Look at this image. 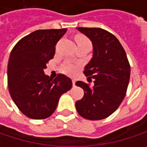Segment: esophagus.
<instances>
[{"instance_id":"obj_1","label":"esophagus","mask_w":147,"mask_h":147,"mask_svg":"<svg viewBox=\"0 0 147 147\" xmlns=\"http://www.w3.org/2000/svg\"><path fill=\"white\" fill-rule=\"evenodd\" d=\"M72 85H73V87H75L76 86V80H72Z\"/></svg>"}]
</instances>
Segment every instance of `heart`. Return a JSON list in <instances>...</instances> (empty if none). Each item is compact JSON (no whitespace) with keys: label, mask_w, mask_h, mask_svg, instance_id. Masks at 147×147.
Segmentation results:
<instances>
[{"label":"heart","mask_w":147,"mask_h":147,"mask_svg":"<svg viewBox=\"0 0 147 147\" xmlns=\"http://www.w3.org/2000/svg\"><path fill=\"white\" fill-rule=\"evenodd\" d=\"M76 41H77V43H80V42H87V43H90L87 38L82 37V36H80V35H78L76 37ZM76 67L73 64H70V63L69 64H66L65 65V67H64V71L67 74H74L76 72Z\"/></svg>","instance_id":"1"}]
</instances>
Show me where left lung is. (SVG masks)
Here are the masks:
<instances>
[{
  "label": "left lung",
  "mask_w": 147,
  "mask_h": 147,
  "mask_svg": "<svg viewBox=\"0 0 147 147\" xmlns=\"http://www.w3.org/2000/svg\"><path fill=\"white\" fill-rule=\"evenodd\" d=\"M77 29L92 43V57L83 72L87 79L94 80V85L76 82L84 90V96L76 102V108L84 119L99 120L111 115L124 100L130 66L124 48L113 34L99 28Z\"/></svg>",
  "instance_id": "1"
}]
</instances>
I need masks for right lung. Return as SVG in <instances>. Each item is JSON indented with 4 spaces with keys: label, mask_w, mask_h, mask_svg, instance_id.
I'll list each match as a JSON object with an SVG mask.
<instances>
[{
    "label": "right lung",
    "mask_w": 147,
    "mask_h": 147,
    "mask_svg": "<svg viewBox=\"0 0 147 147\" xmlns=\"http://www.w3.org/2000/svg\"><path fill=\"white\" fill-rule=\"evenodd\" d=\"M66 28L36 30L20 39L12 49L7 67V84L13 102L22 113L44 119L56 109L60 96L72 87L63 74L55 79L44 70L54 58L57 42Z\"/></svg>",
    "instance_id": "right-lung-1"
}]
</instances>
